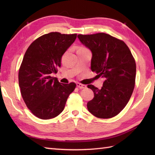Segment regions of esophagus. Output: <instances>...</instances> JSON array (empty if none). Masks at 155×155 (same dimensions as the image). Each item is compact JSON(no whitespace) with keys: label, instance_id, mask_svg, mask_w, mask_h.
<instances>
[{"label":"esophagus","instance_id":"1","mask_svg":"<svg viewBox=\"0 0 155 155\" xmlns=\"http://www.w3.org/2000/svg\"><path fill=\"white\" fill-rule=\"evenodd\" d=\"M77 87L79 88L80 89H83V88H85L87 87L86 85L82 84H81V83H77Z\"/></svg>","mask_w":155,"mask_h":155}]
</instances>
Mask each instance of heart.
I'll use <instances>...</instances> for the list:
<instances>
[{
	"instance_id": "1",
	"label": "heart",
	"mask_w": 155,
	"mask_h": 155,
	"mask_svg": "<svg viewBox=\"0 0 155 155\" xmlns=\"http://www.w3.org/2000/svg\"><path fill=\"white\" fill-rule=\"evenodd\" d=\"M85 49H87V48H84V47H80V48H78V50H85ZM78 50H77V51H78Z\"/></svg>"
}]
</instances>
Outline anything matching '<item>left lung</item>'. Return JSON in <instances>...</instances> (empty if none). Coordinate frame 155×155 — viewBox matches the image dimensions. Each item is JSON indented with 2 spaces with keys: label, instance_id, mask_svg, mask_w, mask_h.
<instances>
[{
  "label": "left lung",
  "instance_id": "left-lung-1",
  "mask_svg": "<svg viewBox=\"0 0 155 155\" xmlns=\"http://www.w3.org/2000/svg\"><path fill=\"white\" fill-rule=\"evenodd\" d=\"M78 38L92 52V71L104 78L101 89L88 85L94 93L88 110L101 118L116 116L127 104L135 84L136 63L131 52L123 41L103 32Z\"/></svg>",
  "mask_w": 155,
  "mask_h": 155
}]
</instances>
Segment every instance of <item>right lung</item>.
Masks as SVG:
<instances>
[{"label":"right lung","mask_w":155,"mask_h":155,"mask_svg":"<svg viewBox=\"0 0 155 155\" xmlns=\"http://www.w3.org/2000/svg\"><path fill=\"white\" fill-rule=\"evenodd\" d=\"M77 34L50 32L38 38L26 51L18 72L23 100L32 113L41 119L57 117L76 84H62L52 77L61 66V58L74 42Z\"/></svg>","instance_id":"obj_1"}]
</instances>
